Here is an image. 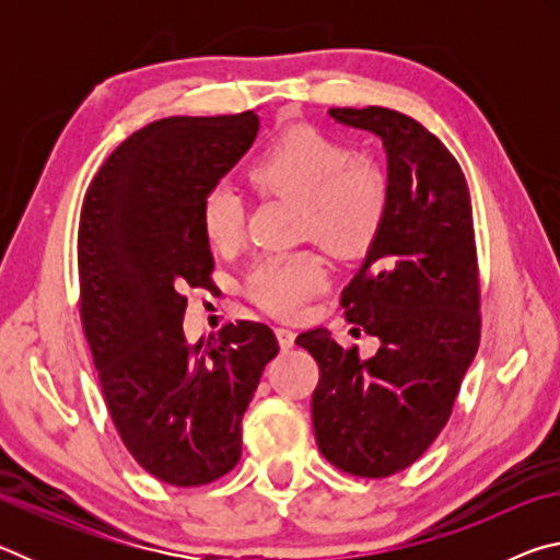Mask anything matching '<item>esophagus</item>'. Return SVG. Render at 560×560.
<instances>
[{
  "label": "esophagus",
  "mask_w": 560,
  "mask_h": 560,
  "mask_svg": "<svg viewBox=\"0 0 560 560\" xmlns=\"http://www.w3.org/2000/svg\"><path fill=\"white\" fill-rule=\"evenodd\" d=\"M277 340H279L281 350H289V348H293L296 334H293V330H289V328H277Z\"/></svg>",
  "instance_id": "34e87169"
}]
</instances>
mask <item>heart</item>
<instances>
[{"label":"heart","mask_w":560,"mask_h":560,"mask_svg":"<svg viewBox=\"0 0 560 560\" xmlns=\"http://www.w3.org/2000/svg\"><path fill=\"white\" fill-rule=\"evenodd\" d=\"M252 179L273 195L299 200L301 230L338 257H358L381 234L390 189L381 170L353 158L343 140L299 126L273 138L254 160ZM200 226L214 252H230L242 240L244 207L236 189L217 183L200 202ZM328 283L324 261L311 252L269 254L249 271L246 289L261 308L296 316Z\"/></svg>","instance_id":"obj_1"}]
</instances>
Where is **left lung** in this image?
Here are the masks:
<instances>
[{"label":"left lung","instance_id":"left-lung-1","mask_svg":"<svg viewBox=\"0 0 560 560\" xmlns=\"http://www.w3.org/2000/svg\"><path fill=\"white\" fill-rule=\"evenodd\" d=\"M340 126L383 140L390 205L381 234L340 296L373 358L328 328L296 338L316 358L311 397L318 450L338 469L381 479L422 457L450 420L479 348V279L467 179L438 136L383 106L330 108Z\"/></svg>","mask_w":560,"mask_h":560}]
</instances>
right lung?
<instances>
[{
	"label": "right lung",
	"mask_w": 560,
	"mask_h": 560,
	"mask_svg": "<svg viewBox=\"0 0 560 560\" xmlns=\"http://www.w3.org/2000/svg\"><path fill=\"white\" fill-rule=\"evenodd\" d=\"M254 110L173 116L132 132L81 207V318L120 440L145 471L200 487L234 469L242 417L279 353L264 324L189 343L185 291L212 287L200 202L252 148Z\"/></svg>",
	"instance_id": "right-lung-1"
}]
</instances>
